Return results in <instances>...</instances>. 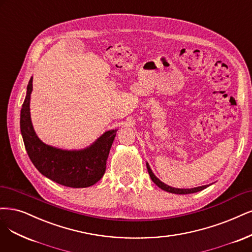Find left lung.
<instances>
[{"instance_id": "obj_1", "label": "left lung", "mask_w": 252, "mask_h": 252, "mask_svg": "<svg viewBox=\"0 0 252 252\" xmlns=\"http://www.w3.org/2000/svg\"><path fill=\"white\" fill-rule=\"evenodd\" d=\"M147 169H148V173H149V175H150V177H151V179H152V181L154 182V184L158 186V187H159L161 189L166 190V192L172 193V194H179V195H182V194H193V193L200 192V190H202L205 188L209 187V186H202V187L193 188V189H176V188H172V187L167 186L166 184H163V182H161L158 177H156L153 174V172L150 169L148 163H147Z\"/></svg>"}]
</instances>
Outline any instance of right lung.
<instances>
[{
  "label": "right lung",
  "instance_id": "1",
  "mask_svg": "<svg viewBox=\"0 0 252 252\" xmlns=\"http://www.w3.org/2000/svg\"><path fill=\"white\" fill-rule=\"evenodd\" d=\"M32 78L21 110V132L25 148L35 168L49 179L70 188H88L105 173L106 160L117 130L100 136L91 147L79 151L60 150L43 144L37 137L30 118Z\"/></svg>",
  "mask_w": 252,
  "mask_h": 252
}]
</instances>
